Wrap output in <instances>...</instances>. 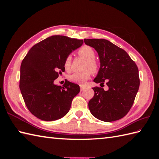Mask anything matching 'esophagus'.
I'll use <instances>...</instances> for the list:
<instances>
[{
  "instance_id": "34e87169",
  "label": "esophagus",
  "mask_w": 159,
  "mask_h": 159,
  "mask_svg": "<svg viewBox=\"0 0 159 159\" xmlns=\"http://www.w3.org/2000/svg\"><path fill=\"white\" fill-rule=\"evenodd\" d=\"M85 89V87H84V86H83V85H80V91H84V89Z\"/></svg>"
}]
</instances>
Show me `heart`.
Wrapping results in <instances>:
<instances>
[{"label":"heart","mask_w":159,"mask_h":159,"mask_svg":"<svg viewBox=\"0 0 159 159\" xmlns=\"http://www.w3.org/2000/svg\"><path fill=\"white\" fill-rule=\"evenodd\" d=\"M78 55L86 60L83 68L84 71L70 75L68 77V79L71 82L83 85L85 83L86 81L89 79L91 71L92 73H95L98 71V64L93 60L95 56V51L92 48L89 46H84L80 48L78 51ZM71 62V56H67L64 62V66L67 71L70 70Z\"/></svg>","instance_id":"obj_1"}]
</instances>
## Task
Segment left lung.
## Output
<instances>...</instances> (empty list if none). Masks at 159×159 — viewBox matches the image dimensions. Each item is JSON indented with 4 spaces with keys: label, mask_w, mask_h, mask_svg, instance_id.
<instances>
[{
    "label": "left lung",
    "mask_w": 159,
    "mask_h": 159,
    "mask_svg": "<svg viewBox=\"0 0 159 159\" xmlns=\"http://www.w3.org/2000/svg\"><path fill=\"white\" fill-rule=\"evenodd\" d=\"M86 45L97 51L100 61L93 81L106 82L107 90L94 87L93 98L88 103L91 113L101 121L111 122L125 116L138 92L139 70L127 53L105 39H84ZM103 87V86H102Z\"/></svg>",
    "instance_id": "left-lung-1"
}]
</instances>
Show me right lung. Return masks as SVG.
<instances>
[{
  "mask_svg": "<svg viewBox=\"0 0 159 159\" xmlns=\"http://www.w3.org/2000/svg\"><path fill=\"white\" fill-rule=\"evenodd\" d=\"M83 40L55 35L32 47L20 66V89L30 113L43 121H55L68 113L80 86L67 81L63 87L54 84L65 70L64 62Z\"/></svg>",
  "mask_w": 159,
  "mask_h": 159,
  "instance_id": "add662e5",
  "label": "right lung"
}]
</instances>
